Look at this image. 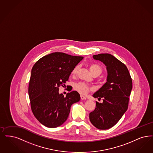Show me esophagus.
Listing matches in <instances>:
<instances>
[{"label": "esophagus", "instance_id": "34e87169", "mask_svg": "<svg viewBox=\"0 0 153 153\" xmlns=\"http://www.w3.org/2000/svg\"><path fill=\"white\" fill-rule=\"evenodd\" d=\"M81 99L82 100H85L86 97L84 96H82V95H81Z\"/></svg>", "mask_w": 153, "mask_h": 153}]
</instances>
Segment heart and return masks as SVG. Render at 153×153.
<instances>
[{
  "label": "heart",
  "mask_w": 153,
  "mask_h": 153,
  "mask_svg": "<svg viewBox=\"0 0 153 153\" xmlns=\"http://www.w3.org/2000/svg\"><path fill=\"white\" fill-rule=\"evenodd\" d=\"M79 66H76L72 70V74L73 75L77 74L79 71ZM89 69L92 74L94 76H98L102 73V68L97 64L93 63V64H90ZM74 90H76V91H77L80 94H85L91 90V88L88 85L84 82H82L76 83L74 85Z\"/></svg>",
  "instance_id": "1"
}]
</instances>
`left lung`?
Returning a JSON list of instances; mask_svg holds the SVG:
<instances>
[{
	"label": "left lung",
	"instance_id": "1",
	"mask_svg": "<svg viewBox=\"0 0 153 153\" xmlns=\"http://www.w3.org/2000/svg\"><path fill=\"white\" fill-rule=\"evenodd\" d=\"M93 57L103 62L108 74L106 82L93 94L94 98H102L103 102H96L89 119L96 128L106 130L114 126L128 109L132 79L126 66L114 56L100 53Z\"/></svg>",
	"mask_w": 153,
	"mask_h": 153
}]
</instances>
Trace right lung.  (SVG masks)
<instances>
[{
  "label": "right lung",
  "mask_w": 153,
  "mask_h": 153,
  "mask_svg": "<svg viewBox=\"0 0 153 153\" xmlns=\"http://www.w3.org/2000/svg\"><path fill=\"white\" fill-rule=\"evenodd\" d=\"M82 56L54 52L40 59L33 66L28 86L31 109L37 120L50 128L66 121L72 104L79 102L77 91L59 93V87L67 81Z\"/></svg>",
  "instance_id": "obj_1"
}]
</instances>
